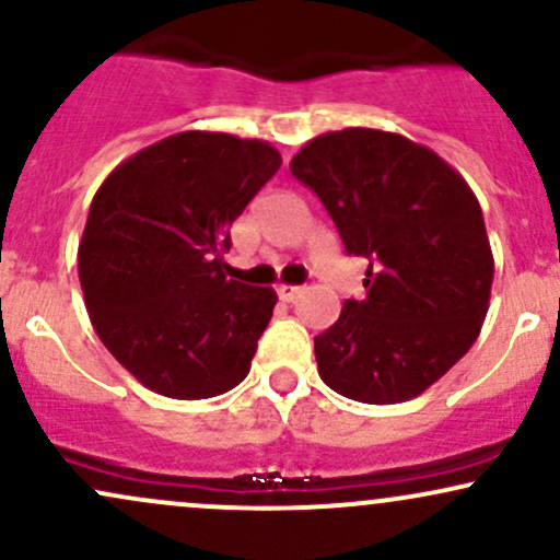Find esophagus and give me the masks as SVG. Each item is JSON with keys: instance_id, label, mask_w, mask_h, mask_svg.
<instances>
[{"instance_id": "34e87169", "label": "esophagus", "mask_w": 560, "mask_h": 560, "mask_svg": "<svg viewBox=\"0 0 560 560\" xmlns=\"http://www.w3.org/2000/svg\"><path fill=\"white\" fill-rule=\"evenodd\" d=\"M276 294H279V300L284 302H294L302 294V287H292V284H279L276 287Z\"/></svg>"}]
</instances>
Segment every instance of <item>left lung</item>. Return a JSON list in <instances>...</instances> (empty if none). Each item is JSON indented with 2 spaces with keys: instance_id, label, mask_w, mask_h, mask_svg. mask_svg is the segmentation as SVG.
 <instances>
[{
  "instance_id": "1",
  "label": "left lung",
  "mask_w": 560,
  "mask_h": 560,
  "mask_svg": "<svg viewBox=\"0 0 560 560\" xmlns=\"http://www.w3.org/2000/svg\"><path fill=\"white\" fill-rule=\"evenodd\" d=\"M292 176L329 210L347 255L365 258L363 300L316 337L326 387L358 402L410 400L477 342L494 260L479 199L429 147L376 128L311 139Z\"/></svg>"
}]
</instances>
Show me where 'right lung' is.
Wrapping results in <instances>:
<instances>
[{
  "mask_svg": "<svg viewBox=\"0 0 560 560\" xmlns=\"http://www.w3.org/2000/svg\"><path fill=\"white\" fill-rule=\"evenodd\" d=\"M281 168L268 141L184 131L120 163L96 189L79 279L102 345L147 389L202 400L249 374L271 287L229 279V229Z\"/></svg>",
  "mask_w": 560,
  "mask_h": 560,
  "instance_id": "add662e5",
  "label": "right lung"
}]
</instances>
